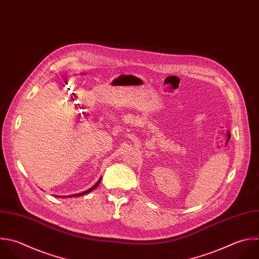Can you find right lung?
Returning <instances> with one entry per match:
<instances>
[{"label":"right lung","instance_id":"right-lung-1","mask_svg":"<svg viewBox=\"0 0 259 259\" xmlns=\"http://www.w3.org/2000/svg\"><path fill=\"white\" fill-rule=\"evenodd\" d=\"M100 182H101V177L99 178V180H98V181H97V182H96V183H95L91 188L87 189L86 191H83V192H80V193H76V194H71V195H68V196H67V195H64V196H61V195H60V196H58V195H56V196H58V197H75V196H76V197H78V196H82V195L87 194V193L91 192L92 190H94V189H95V188L100 184Z\"/></svg>","mask_w":259,"mask_h":259}]
</instances>
